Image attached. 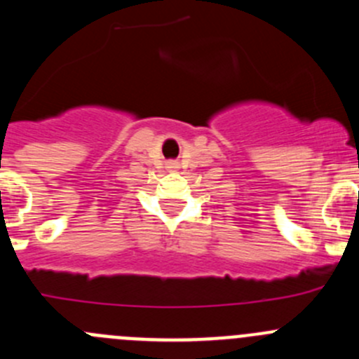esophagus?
<instances>
[{
	"label": "esophagus",
	"mask_w": 359,
	"mask_h": 359,
	"mask_svg": "<svg viewBox=\"0 0 359 359\" xmlns=\"http://www.w3.org/2000/svg\"><path fill=\"white\" fill-rule=\"evenodd\" d=\"M172 165H173V163H172Z\"/></svg>",
	"instance_id": "1"
}]
</instances>
